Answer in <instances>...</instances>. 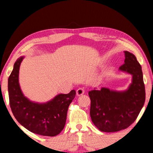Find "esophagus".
Here are the masks:
<instances>
[{"label":"esophagus","instance_id":"34e87169","mask_svg":"<svg viewBox=\"0 0 153 153\" xmlns=\"http://www.w3.org/2000/svg\"><path fill=\"white\" fill-rule=\"evenodd\" d=\"M84 94V88H79L77 90L76 95L77 96V97H79V96H81Z\"/></svg>","mask_w":153,"mask_h":153}]
</instances>
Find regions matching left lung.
Segmentation results:
<instances>
[{
	"instance_id": "left-lung-1",
	"label": "left lung",
	"mask_w": 153,
	"mask_h": 153,
	"mask_svg": "<svg viewBox=\"0 0 153 153\" xmlns=\"http://www.w3.org/2000/svg\"><path fill=\"white\" fill-rule=\"evenodd\" d=\"M124 63L119 70L131 76V82L124 90L89 91L90 117L101 131L115 132L128 128L136 120L145 101V88L142 67L134 54L124 51Z\"/></svg>"
}]
</instances>
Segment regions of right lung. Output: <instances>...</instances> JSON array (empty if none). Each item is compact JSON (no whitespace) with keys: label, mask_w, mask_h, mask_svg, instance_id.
I'll use <instances>...</instances> for the list:
<instances>
[{"label":"right lung","mask_w":153,"mask_h":153,"mask_svg":"<svg viewBox=\"0 0 153 153\" xmlns=\"http://www.w3.org/2000/svg\"><path fill=\"white\" fill-rule=\"evenodd\" d=\"M25 58L20 56L15 61L8 79L9 103L14 117L21 125L34 134L55 136L64 128L67 113L76 97L72 90L68 94H59L46 102L30 100L23 93L19 82L21 63Z\"/></svg>","instance_id":"obj_1"}]
</instances>
